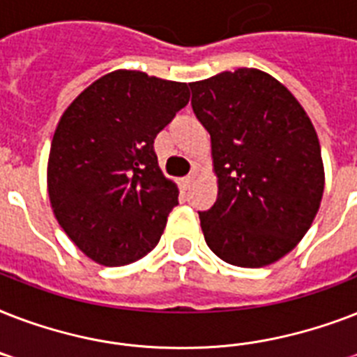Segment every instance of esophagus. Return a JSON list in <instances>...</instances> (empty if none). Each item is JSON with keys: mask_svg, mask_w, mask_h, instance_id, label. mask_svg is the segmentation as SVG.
<instances>
[{"mask_svg": "<svg viewBox=\"0 0 357 357\" xmlns=\"http://www.w3.org/2000/svg\"><path fill=\"white\" fill-rule=\"evenodd\" d=\"M195 181H196V174H195V172L189 174L187 178H183V187H185V189H189L190 185L195 183Z\"/></svg>", "mask_w": 357, "mask_h": 357, "instance_id": "1", "label": "esophagus"}]
</instances>
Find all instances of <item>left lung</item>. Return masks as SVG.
<instances>
[{
    "label": "left lung",
    "instance_id": "1",
    "mask_svg": "<svg viewBox=\"0 0 357 357\" xmlns=\"http://www.w3.org/2000/svg\"><path fill=\"white\" fill-rule=\"evenodd\" d=\"M211 135L218 195L200 213L213 254L229 265H272L302 241L324 192L321 144L310 116L276 77L257 68L189 83Z\"/></svg>",
    "mask_w": 357,
    "mask_h": 357
}]
</instances>
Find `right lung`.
<instances>
[{"label": "right lung", "mask_w": 357, "mask_h": 357, "mask_svg": "<svg viewBox=\"0 0 357 357\" xmlns=\"http://www.w3.org/2000/svg\"><path fill=\"white\" fill-rule=\"evenodd\" d=\"M189 98L187 83L114 70L59 120L47 196L59 226L92 261L128 265L159 243L179 190L161 172L153 139Z\"/></svg>", "instance_id": "1"}]
</instances>
